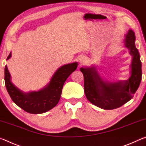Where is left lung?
Masks as SVG:
<instances>
[{
    "label": "left lung",
    "mask_w": 146,
    "mask_h": 146,
    "mask_svg": "<svg viewBox=\"0 0 146 146\" xmlns=\"http://www.w3.org/2000/svg\"><path fill=\"white\" fill-rule=\"evenodd\" d=\"M135 39V32L129 30L125 36V43L133 56V71L130 78L131 83L126 84L127 87L125 85V87L121 88L112 87L113 85L109 86L90 69H80L84 77V91L86 98L94 106L105 110H112L119 108L133 98L140 85L142 74L140 56L136 46Z\"/></svg>",
    "instance_id": "left-lung-1"
}]
</instances>
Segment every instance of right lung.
<instances>
[{"mask_svg":"<svg viewBox=\"0 0 146 146\" xmlns=\"http://www.w3.org/2000/svg\"><path fill=\"white\" fill-rule=\"evenodd\" d=\"M8 55L6 60L10 58ZM77 66L75 63L61 66L52 76L50 82L46 88L39 92L24 94L16 88L10 81L7 66L4 68V81L8 94L17 106L27 113L41 114L46 113L56 106L60 100L62 89L66 79L74 71Z\"/></svg>","mask_w":146,"mask_h":146,"instance_id":"add662e5","label":"right lung"}]
</instances>
